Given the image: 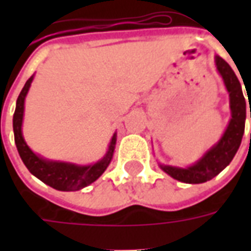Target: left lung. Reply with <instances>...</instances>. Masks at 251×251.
I'll use <instances>...</instances> for the list:
<instances>
[{
	"label": "left lung",
	"instance_id": "1",
	"mask_svg": "<svg viewBox=\"0 0 251 251\" xmlns=\"http://www.w3.org/2000/svg\"><path fill=\"white\" fill-rule=\"evenodd\" d=\"M216 70L221 74L225 82L228 95H230V110H231V120L228 122L226 131L223 133L222 138L204 153V156L196 161L194 165L187 168H179L172 165H161L165 174L171 177L179 180L187 184H200L208 180L214 179L226 168L235 156L238 148L242 141L243 131H245V120H246V100L243 97L241 83L237 75L234 74L231 67L227 64L221 56H215ZM248 93V90H246ZM249 97V94H248ZM249 99V98H248ZM250 102V100H249ZM251 118V106H250Z\"/></svg>",
	"mask_w": 251,
	"mask_h": 251
}]
</instances>
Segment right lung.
I'll return each mask as SVG.
<instances>
[{
  "label": "right lung",
  "mask_w": 251,
  "mask_h": 251,
  "mask_svg": "<svg viewBox=\"0 0 251 251\" xmlns=\"http://www.w3.org/2000/svg\"><path fill=\"white\" fill-rule=\"evenodd\" d=\"M32 80H33V75L26 80L25 86L21 90L13 115L14 142H16L20 157L30 174L57 191H79L87 187L98 179L109 167L114 154L117 134H114L111 138L109 151L104 154V157L93 165H76V164L63 163V161H51V160H46L37 156L26 145L23 137V130H21L23 118H24L25 97L29 91Z\"/></svg>",
  "instance_id": "add662e5"
}]
</instances>
